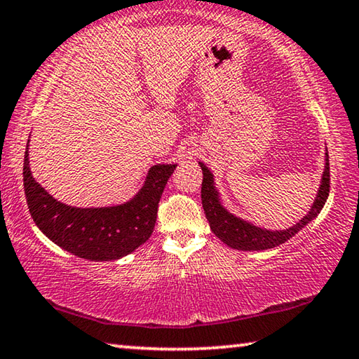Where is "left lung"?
<instances>
[{"label":"left lung","instance_id":"left-lung-1","mask_svg":"<svg viewBox=\"0 0 359 359\" xmlns=\"http://www.w3.org/2000/svg\"><path fill=\"white\" fill-rule=\"evenodd\" d=\"M325 155V171L323 175H321L317 198H315L311 210L299 222L293 224V226L280 231L259 228L257 224L245 222L244 218L236 217L229 210L224 209L220 201V193L215 188L214 174L210 172V169L204 163H199V166L203 169V208L204 214L209 220L212 233L228 247L244 252L267 250V248H274L280 244H285V242L299 233L304 226H307L320 214L327 196H330V156H327V154Z\"/></svg>","mask_w":359,"mask_h":359}]
</instances>
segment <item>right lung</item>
<instances>
[{
  "label": "right lung",
  "mask_w": 359,
  "mask_h": 359,
  "mask_svg": "<svg viewBox=\"0 0 359 359\" xmlns=\"http://www.w3.org/2000/svg\"><path fill=\"white\" fill-rule=\"evenodd\" d=\"M175 168L177 165L151 166L141 190L125 204L72 208L57 201L34 180L29 171L27 144L23 188L29 214L48 239L79 258L114 261L149 241L155 228L158 203Z\"/></svg>",
  "instance_id": "right-lung-1"
}]
</instances>
